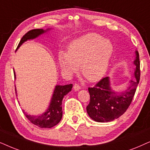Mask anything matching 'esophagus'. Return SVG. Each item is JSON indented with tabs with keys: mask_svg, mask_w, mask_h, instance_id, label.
Returning a JSON list of instances; mask_svg holds the SVG:
<instances>
[{
	"mask_svg": "<svg viewBox=\"0 0 150 150\" xmlns=\"http://www.w3.org/2000/svg\"><path fill=\"white\" fill-rule=\"evenodd\" d=\"M73 88L74 89H75V91H79V90L81 88V86L78 84V83H75L73 86Z\"/></svg>",
	"mask_w": 150,
	"mask_h": 150,
	"instance_id": "34e87169",
	"label": "esophagus"
}]
</instances>
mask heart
<instances>
[{
	"label": "heart",
	"mask_w": 150,
	"mask_h": 150,
	"mask_svg": "<svg viewBox=\"0 0 150 150\" xmlns=\"http://www.w3.org/2000/svg\"><path fill=\"white\" fill-rule=\"evenodd\" d=\"M113 52L111 42L96 33H89L73 41L68 47L67 53H58L62 71L71 75L80 65L81 74L90 81H95L104 76Z\"/></svg>",
	"instance_id": "b5f03b06"
}]
</instances>
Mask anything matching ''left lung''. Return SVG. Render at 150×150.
<instances>
[{
  "label": "left lung",
  "mask_w": 150,
  "mask_h": 150,
  "mask_svg": "<svg viewBox=\"0 0 150 150\" xmlns=\"http://www.w3.org/2000/svg\"><path fill=\"white\" fill-rule=\"evenodd\" d=\"M136 80L130 81V86L125 92L117 95L112 91L108 77H103L94 87L88 88L90 102L86 110L94 121L101 123L112 121L121 117L129 108L140 81V59L138 51H136Z\"/></svg>",
  "instance_id": "obj_1"
}]
</instances>
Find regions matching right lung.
I'll list each match as a JSON object with an SVG mask.
<instances>
[{
  "instance_id": "1",
  "label": "right lung",
  "mask_w": 150,
  "mask_h": 150,
  "mask_svg": "<svg viewBox=\"0 0 150 150\" xmlns=\"http://www.w3.org/2000/svg\"><path fill=\"white\" fill-rule=\"evenodd\" d=\"M45 32V31L43 29H41L30 30L22 38L18 45L17 49L21 47V45L24 42L27 41V40L35 38ZM14 73L15 77V73ZM72 87H73L72 83L65 86H56L53 97H52L49 108L47 112L42 115L39 116H31L27 115L24 111L23 113L33 124L37 125L41 128H51V127L55 126L60 121L62 117V99L64 97L71 91ZM15 91L16 94V88Z\"/></svg>"
}]
</instances>
